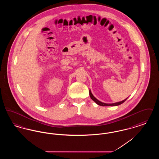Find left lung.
I'll return each mask as SVG.
<instances>
[{
	"label": "left lung",
	"instance_id": "8db88e82",
	"mask_svg": "<svg viewBox=\"0 0 159 159\" xmlns=\"http://www.w3.org/2000/svg\"><path fill=\"white\" fill-rule=\"evenodd\" d=\"M89 95H90V97H91V99L94 101V102H95L99 106H119V105H120L121 104H123L127 99H124V100H123V101H120V102H116V103H113V104H106V103H104V102H101V101H99V100H98L95 97H94V96L92 95V93H91V90H89Z\"/></svg>",
	"mask_w": 159,
	"mask_h": 159
}]
</instances>
